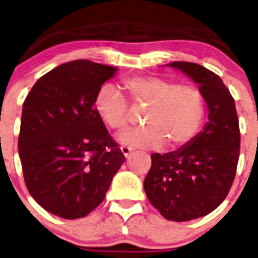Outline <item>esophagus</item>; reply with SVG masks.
I'll return each instance as SVG.
<instances>
[{"label":"esophagus","instance_id":"34e87169","mask_svg":"<svg viewBox=\"0 0 258 258\" xmlns=\"http://www.w3.org/2000/svg\"><path fill=\"white\" fill-rule=\"evenodd\" d=\"M133 150H135V149L131 148V146H127V145L121 146V152L123 153V156H125V157H127V156H128L130 153L133 151Z\"/></svg>","mask_w":258,"mask_h":258}]
</instances>
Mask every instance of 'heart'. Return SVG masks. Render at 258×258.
<instances>
[{
	"label": "heart",
	"instance_id": "obj_1",
	"mask_svg": "<svg viewBox=\"0 0 258 258\" xmlns=\"http://www.w3.org/2000/svg\"><path fill=\"white\" fill-rule=\"evenodd\" d=\"M135 107L146 108L142 118L144 126L122 133V144L145 149L178 150L200 132L206 116V100L199 88L180 84L153 75L132 76L122 80ZM95 110L107 127L120 132L130 123V105L116 87H101L95 99Z\"/></svg>",
	"mask_w": 258,
	"mask_h": 258
}]
</instances>
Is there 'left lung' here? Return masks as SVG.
Instances as JSON below:
<instances>
[{
  "label": "left lung",
  "instance_id": "left-lung-1",
  "mask_svg": "<svg viewBox=\"0 0 258 258\" xmlns=\"http://www.w3.org/2000/svg\"><path fill=\"white\" fill-rule=\"evenodd\" d=\"M170 65L199 84L208 122L177 151L152 153L144 189L165 219L188 221L211 213L229 194L239 158V122L233 97L217 74L189 61Z\"/></svg>",
  "mask_w": 258,
  "mask_h": 258
}]
</instances>
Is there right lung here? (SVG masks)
<instances>
[{
	"instance_id": "right-lung-1",
	"label": "right lung",
	"mask_w": 258,
	"mask_h": 258,
	"mask_svg": "<svg viewBox=\"0 0 258 258\" xmlns=\"http://www.w3.org/2000/svg\"><path fill=\"white\" fill-rule=\"evenodd\" d=\"M115 71L87 59L69 61L39 78L26 97L18 143L25 183L54 216H88L125 161L95 110L101 86Z\"/></svg>"
}]
</instances>
